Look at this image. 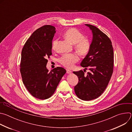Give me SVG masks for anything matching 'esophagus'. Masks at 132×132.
<instances>
[{
    "label": "esophagus",
    "mask_w": 132,
    "mask_h": 132,
    "mask_svg": "<svg viewBox=\"0 0 132 132\" xmlns=\"http://www.w3.org/2000/svg\"><path fill=\"white\" fill-rule=\"evenodd\" d=\"M66 72L67 73H71L72 72V71L69 69H66Z\"/></svg>",
    "instance_id": "1"
}]
</instances>
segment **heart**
<instances>
[{"label":"heart","instance_id":"b5f03b06","mask_svg":"<svg viewBox=\"0 0 132 132\" xmlns=\"http://www.w3.org/2000/svg\"><path fill=\"white\" fill-rule=\"evenodd\" d=\"M65 38L75 44V49L76 51L81 55H86L90 48V43L85 37H83V34L76 28H70L64 33ZM57 39L53 40L52 43V48L55 49L57 44ZM79 60L78 56L73 54H64L60 59V63L64 67L71 68L73 67L74 64Z\"/></svg>","mask_w":132,"mask_h":132}]
</instances>
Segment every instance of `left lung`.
I'll list each match as a JSON object with an SVG mask.
<instances>
[{
    "instance_id": "obj_1",
    "label": "left lung",
    "mask_w": 132,
    "mask_h": 132,
    "mask_svg": "<svg viewBox=\"0 0 132 132\" xmlns=\"http://www.w3.org/2000/svg\"><path fill=\"white\" fill-rule=\"evenodd\" d=\"M85 25L91 30L93 37L90 50L80 65L90 71L87 75L82 70L73 73L79 79L74 87L76 96L90 101L98 98L106 89L113 71L114 54L112 42L105 34L95 26Z\"/></svg>"
}]
</instances>
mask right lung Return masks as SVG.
Segmentation results:
<instances>
[{
	"instance_id": "1",
	"label": "right lung",
	"mask_w": 132,
	"mask_h": 132,
	"mask_svg": "<svg viewBox=\"0 0 132 132\" xmlns=\"http://www.w3.org/2000/svg\"><path fill=\"white\" fill-rule=\"evenodd\" d=\"M55 28L45 25L35 31L21 52L20 72L23 84L34 97L45 100L54 93L66 70L57 67L50 72L47 58L52 55V40Z\"/></svg>"
}]
</instances>
